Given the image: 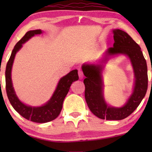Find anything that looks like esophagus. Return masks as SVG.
<instances>
[{
  "instance_id": "esophagus-1",
  "label": "esophagus",
  "mask_w": 152,
  "mask_h": 152,
  "mask_svg": "<svg viewBox=\"0 0 152 152\" xmlns=\"http://www.w3.org/2000/svg\"><path fill=\"white\" fill-rule=\"evenodd\" d=\"M78 75H79V77H80V79H81V80H82V79H83V77H84V75H83V72H82V70H79Z\"/></svg>"
}]
</instances>
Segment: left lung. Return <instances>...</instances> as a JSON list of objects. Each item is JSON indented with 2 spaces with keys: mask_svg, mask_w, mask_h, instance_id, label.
<instances>
[{
  "mask_svg": "<svg viewBox=\"0 0 152 152\" xmlns=\"http://www.w3.org/2000/svg\"><path fill=\"white\" fill-rule=\"evenodd\" d=\"M113 46L106 52L104 57L97 64H84L82 66L86 78L85 99L91 111L97 117L107 120H120L130 115L140 104L148 86L147 66L140 47L127 33L119 29L113 30ZM122 53L128 56L132 62L135 76L134 88L132 95L123 107L108 106L103 96L102 70L111 56Z\"/></svg>",
  "mask_w": 152,
  "mask_h": 152,
  "instance_id": "1",
  "label": "left lung"
}]
</instances>
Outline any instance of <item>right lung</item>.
Instances as JSON below:
<instances>
[{
	"mask_svg": "<svg viewBox=\"0 0 152 152\" xmlns=\"http://www.w3.org/2000/svg\"><path fill=\"white\" fill-rule=\"evenodd\" d=\"M42 33L41 30H30L26 32L24 37L16 43L12 52L5 70L6 92L8 99L14 109L26 119L37 123H45L55 120L58 117L62 109L63 102L68 93L70 86L75 81L78 80L77 70H73L60 79L57 88L50 99L44 105L38 107H32L21 102L16 96L12 85L11 72L14 57L17 52L21 48L23 44L35 34Z\"/></svg>",
	"mask_w": 152,
	"mask_h": 152,
	"instance_id": "1",
	"label": "right lung"
}]
</instances>
